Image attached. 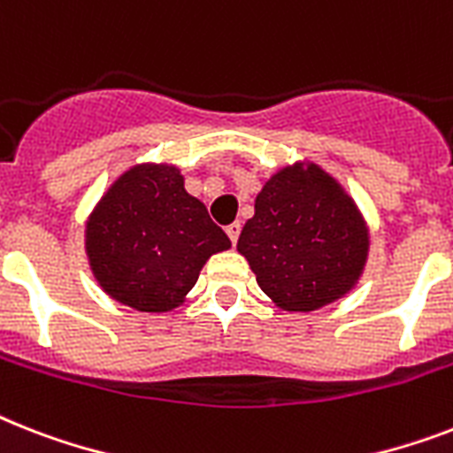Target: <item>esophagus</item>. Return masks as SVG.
<instances>
[{"instance_id":"esophagus-1","label":"esophagus","mask_w":453,"mask_h":453,"mask_svg":"<svg viewBox=\"0 0 453 453\" xmlns=\"http://www.w3.org/2000/svg\"><path fill=\"white\" fill-rule=\"evenodd\" d=\"M226 233H227V237H230V242H233V244H237L239 233H242V226H239V223H230V226L226 227Z\"/></svg>"}]
</instances>
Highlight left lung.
Returning a JSON list of instances; mask_svg holds the SVG:
<instances>
[{"label":"left lung","mask_w":453,"mask_h":453,"mask_svg":"<svg viewBox=\"0 0 453 453\" xmlns=\"http://www.w3.org/2000/svg\"><path fill=\"white\" fill-rule=\"evenodd\" d=\"M237 251L286 311H316L358 284L370 230L351 195L314 163L279 169L256 197Z\"/></svg>","instance_id":"1"}]
</instances>
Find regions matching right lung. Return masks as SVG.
<instances>
[{"label":"right lung","instance_id":"right-lung-1","mask_svg":"<svg viewBox=\"0 0 453 453\" xmlns=\"http://www.w3.org/2000/svg\"><path fill=\"white\" fill-rule=\"evenodd\" d=\"M227 249V234L186 193L174 165H132L86 220V253L97 284L137 311L176 310L204 263Z\"/></svg>","mask_w":453,"mask_h":453}]
</instances>
